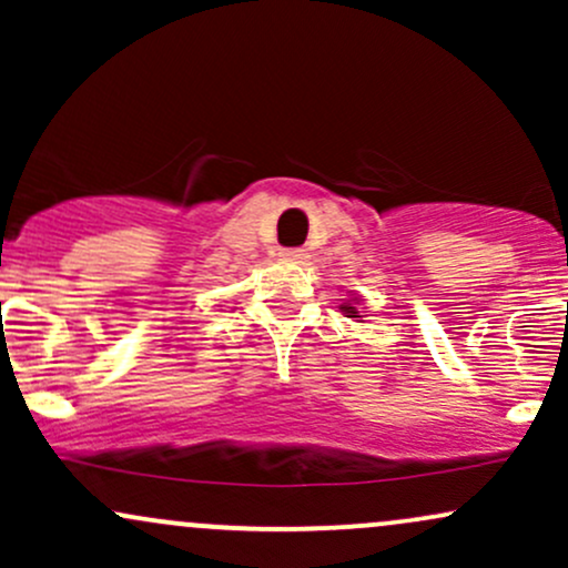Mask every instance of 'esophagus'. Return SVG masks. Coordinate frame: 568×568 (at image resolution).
Wrapping results in <instances>:
<instances>
[{
	"mask_svg": "<svg viewBox=\"0 0 568 568\" xmlns=\"http://www.w3.org/2000/svg\"><path fill=\"white\" fill-rule=\"evenodd\" d=\"M283 258H288V262H302V258H306V251L304 247H285Z\"/></svg>",
	"mask_w": 568,
	"mask_h": 568,
	"instance_id": "34e87169",
	"label": "esophagus"
}]
</instances>
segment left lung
<instances>
[{
	"label": "left lung",
	"mask_w": 568,
	"mask_h": 568,
	"mask_svg": "<svg viewBox=\"0 0 568 568\" xmlns=\"http://www.w3.org/2000/svg\"><path fill=\"white\" fill-rule=\"evenodd\" d=\"M342 312H347V317H361V315H357L355 306H349V304H342Z\"/></svg>",
	"instance_id": "8db88e82"
}]
</instances>
